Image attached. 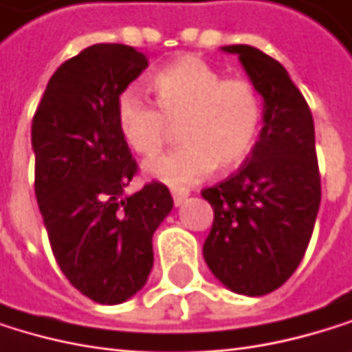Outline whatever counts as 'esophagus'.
<instances>
[{
    "mask_svg": "<svg viewBox=\"0 0 352 352\" xmlns=\"http://www.w3.org/2000/svg\"><path fill=\"white\" fill-rule=\"evenodd\" d=\"M170 194H173V202H175V206H182V204L188 200V196H190V192H188V190H173Z\"/></svg>",
    "mask_w": 352,
    "mask_h": 352,
    "instance_id": "34e87169",
    "label": "esophagus"
}]
</instances>
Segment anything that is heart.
Here are the masks:
<instances>
[{
    "mask_svg": "<svg viewBox=\"0 0 352 352\" xmlns=\"http://www.w3.org/2000/svg\"><path fill=\"white\" fill-rule=\"evenodd\" d=\"M158 110L135 89H124L114 108L120 138L142 156L156 154L177 124L179 148L144 164L146 177L170 188L204 179L214 168L232 170L254 150L263 102L246 79H221L196 56H184L152 77Z\"/></svg>",
    "mask_w": 352,
    "mask_h": 352,
    "instance_id": "obj_1",
    "label": "heart"
}]
</instances>
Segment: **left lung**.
Segmentation results:
<instances>
[{
  "mask_svg": "<svg viewBox=\"0 0 352 352\" xmlns=\"http://www.w3.org/2000/svg\"><path fill=\"white\" fill-rule=\"evenodd\" d=\"M236 54L263 98V127L246 162L232 177L202 192L214 221L204 261L236 294L278 290L300 265L321 202L311 110L288 70L252 45Z\"/></svg>",
  "mask_w": 352,
  "mask_h": 352,
  "instance_id": "obj_1",
  "label": "left lung"
}]
</instances>
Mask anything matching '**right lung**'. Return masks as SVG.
Wrapping results in <instances>:
<instances>
[{
    "label": "right lung",
    "instance_id": "right-lung-1",
    "mask_svg": "<svg viewBox=\"0 0 352 352\" xmlns=\"http://www.w3.org/2000/svg\"><path fill=\"white\" fill-rule=\"evenodd\" d=\"M148 68L120 43H98L66 60L33 116L35 196L54 256L87 298L120 305L148 282L152 236L173 208L166 186L127 194L138 170L116 127V100Z\"/></svg>",
    "mask_w": 352,
    "mask_h": 352
}]
</instances>
